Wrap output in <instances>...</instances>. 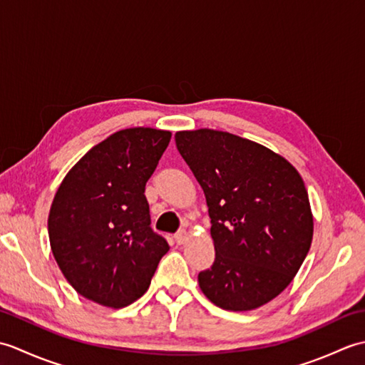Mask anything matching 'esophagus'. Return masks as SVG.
Instances as JSON below:
<instances>
[{
  "instance_id": "1",
  "label": "esophagus",
  "mask_w": 365,
  "mask_h": 365,
  "mask_svg": "<svg viewBox=\"0 0 365 365\" xmlns=\"http://www.w3.org/2000/svg\"><path fill=\"white\" fill-rule=\"evenodd\" d=\"M188 238H190V232H187V230H180V232H177V234H175L177 245H185V243H187Z\"/></svg>"
}]
</instances>
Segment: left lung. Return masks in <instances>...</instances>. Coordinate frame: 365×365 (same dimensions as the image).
<instances>
[{"label":"left lung","instance_id":"8db88e82","mask_svg":"<svg viewBox=\"0 0 365 365\" xmlns=\"http://www.w3.org/2000/svg\"><path fill=\"white\" fill-rule=\"evenodd\" d=\"M175 144L212 220L215 262L199 273L200 290L226 311L262 307L287 289L311 250L302 177L282 155L227 131H177Z\"/></svg>","mask_w":365,"mask_h":365}]
</instances>
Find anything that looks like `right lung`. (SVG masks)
Listing matches in <instances>:
<instances>
[{
  "label": "right lung",
  "instance_id": "right-lung-1",
  "mask_svg": "<svg viewBox=\"0 0 365 365\" xmlns=\"http://www.w3.org/2000/svg\"><path fill=\"white\" fill-rule=\"evenodd\" d=\"M170 131H115L81 157L54 195L48 215L51 252L84 298L120 309L143 297L166 240L150 229L145 183Z\"/></svg>",
  "mask_w": 365,
  "mask_h": 365
}]
</instances>
